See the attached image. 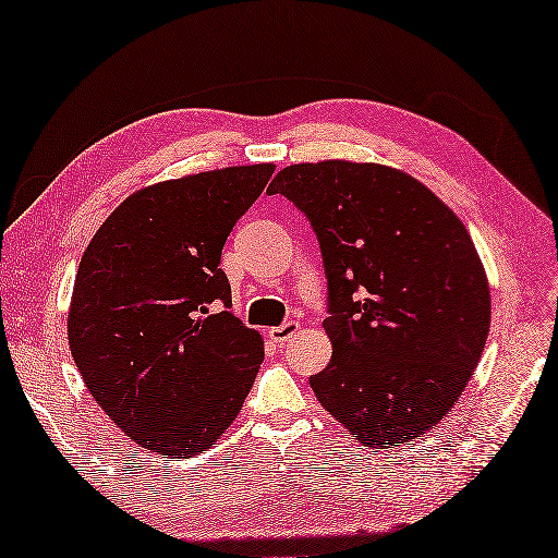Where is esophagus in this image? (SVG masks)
<instances>
[{"mask_svg":"<svg viewBox=\"0 0 558 558\" xmlns=\"http://www.w3.org/2000/svg\"><path fill=\"white\" fill-rule=\"evenodd\" d=\"M298 330H300V325L298 323H286V325H280V327H270L268 330V335H270V340L272 342H278V344H286L288 340H293L295 335H298Z\"/></svg>","mask_w":558,"mask_h":558,"instance_id":"esophagus-1","label":"esophagus"}]
</instances>
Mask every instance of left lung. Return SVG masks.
Listing matches in <instances>:
<instances>
[{"label":"left lung","mask_w":558,"mask_h":558,"mask_svg":"<svg viewBox=\"0 0 558 558\" xmlns=\"http://www.w3.org/2000/svg\"><path fill=\"white\" fill-rule=\"evenodd\" d=\"M320 241L332 360L311 377L365 447H400L445 420L482 357L489 280L462 220L400 168L330 158L272 179Z\"/></svg>","instance_id":"8db88e82"}]
</instances>
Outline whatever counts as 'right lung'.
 I'll return each instance as SVG.
<instances>
[{"mask_svg": "<svg viewBox=\"0 0 558 558\" xmlns=\"http://www.w3.org/2000/svg\"><path fill=\"white\" fill-rule=\"evenodd\" d=\"M272 171L228 166L144 185L78 263L66 335L86 390L129 439L168 459L214 447L260 369L263 338L228 311L220 251Z\"/></svg>", "mask_w": 558, "mask_h": 558, "instance_id": "obj_1", "label": "right lung"}]
</instances>
